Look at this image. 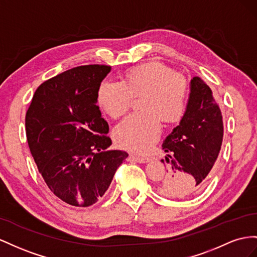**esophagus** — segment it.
I'll return each mask as SVG.
<instances>
[{"instance_id": "obj_1", "label": "esophagus", "mask_w": 257, "mask_h": 257, "mask_svg": "<svg viewBox=\"0 0 257 257\" xmlns=\"http://www.w3.org/2000/svg\"><path fill=\"white\" fill-rule=\"evenodd\" d=\"M130 158L137 161V163L139 164H145V163H149L150 161V158L148 157H139V156H130Z\"/></svg>"}]
</instances>
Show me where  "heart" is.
Here are the masks:
<instances>
[{"label": "heart", "instance_id": "1", "mask_svg": "<svg viewBox=\"0 0 257 257\" xmlns=\"http://www.w3.org/2000/svg\"><path fill=\"white\" fill-rule=\"evenodd\" d=\"M142 112L131 114L117 124L114 136L120 148L137 153L151 150L163 124L179 121L189 96L187 79L166 65L149 62L131 69L123 80L106 78L98 88V103L113 118L128 112L135 97H141Z\"/></svg>", "mask_w": 257, "mask_h": 257}]
</instances>
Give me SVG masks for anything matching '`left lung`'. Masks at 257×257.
Instances as JSON below:
<instances>
[{
  "mask_svg": "<svg viewBox=\"0 0 257 257\" xmlns=\"http://www.w3.org/2000/svg\"><path fill=\"white\" fill-rule=\"evenodd\" d=\"M223 117L210 87L195 76L190 80L187 108L179 126L166 138L167 177L159 193L169 198L199 194L212 174L223 142Z\"/></svg>",
  "mask_w": 257,
  "mask_h": 257,
  "instance_id": "left-lung-1",
  "label": "left lung"
}]
</instances>
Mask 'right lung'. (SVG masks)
I'll return each instance as SVG.
<instances>
[{
	"label": "right lung",
	"instance_id": "right-lung-1",
	"mask_svg": "<svg viewBox=\"0 0 257 257\" xmlns=\"http://www.w3.org/2000/svg\"><path fill=\"white\" fill-rule=\"evenodd\" d=\"M108 65H82L47 79L26 114L29 149L51 193L74 207L105 194L128 154L109 150L108 123L97 105Z\"/></svg>",
	"mask_w": 257,
	"mask_h": 257
}]
</instances>
